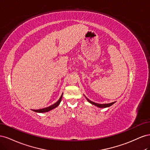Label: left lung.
Segmentation results:
<instances>
[{
  "instance_id": "8db88e82",
  "label": "left lung",
  "mask_w": 150,
  "mask_h": 150,
  "mask_svg": "<svg viewBox=\"0 0 150 150\" xmlns=\"http://www.w3.org/2000/svg\"><path fill=\"white\" fill-rule=\"evenodd\" d=\"M86 98L87 99V100L88 101V102H89L90 103H91L92 104H94V105L96 106H98L99 108H106V107H109V106H111L112 104H113L115 103V102H112V103H108V104H98V103H94V102H93L91 101H90L89 99H88L86 97Z\"/></svg>"
}]
</instances>
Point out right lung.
<instances>
[{
	"instance_id": "1",
	"label": "right lung",
	"mask_w": 150,
	"mask_h": 150,
	"mask_svg": "<svg viewBox=\"0 0 150 150\" xmlns=\"http://www.w3.org/2000/svg\"><path fill=\"white\" fill-rule=\"evenodd\" d=\"M62 94L61 95V96L60 97L59 99L56 103H54V104H52V105L50 106L49 107H47V108H43V109H40V110H34L33 111H35V112H47L50 110H52V109L56 108L59 104V103H61V99H62Z\"/></svg>"
}]
</instances>
